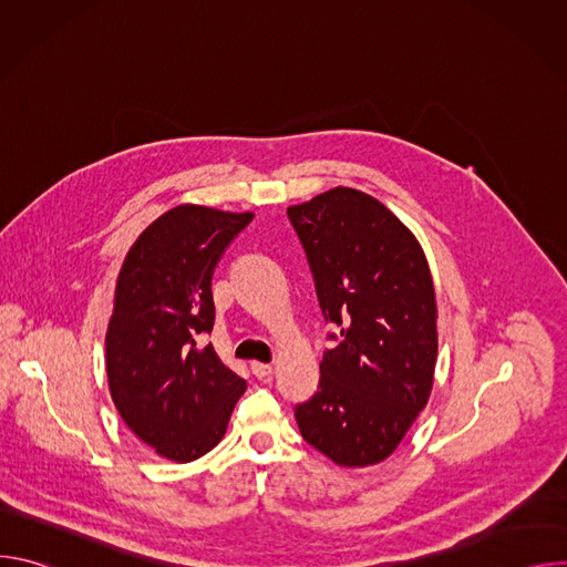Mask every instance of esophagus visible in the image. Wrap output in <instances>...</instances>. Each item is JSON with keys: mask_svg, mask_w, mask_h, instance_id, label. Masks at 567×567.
I'll return each instance as SVG.
<instances>
[{"mask_svg": "<svg viewBox=\"0 0 567 567\" xmlns=\"http://www.w3.org/2000/svg\"><path fill=\"white\" fill-rule=\"evenodd\" d=\"M251 372H254L258 379H267V377H271L274 368H271L269 363H251Z\"/></svg>", "mask_w": 567, "mask_h": 567, "instance_id": "esophagus-1", "label": "esophagus"}]
</instances>
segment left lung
Returning <instances> with one entry per match:
<instances>
[{
  "label": "left lung",
  "instance_id": "1",
  "mask_svg": "<svg viewBox=\"0 0 567 567\" xmlns=\"http://www.w3.org/2000/svg\"><path fill=\"white\" fill-rule=\"evenodd\" d=\"M334 341L300 435L341 466L385 460L424 411L437 359L435 289L415 235L381 202L332 188L287 208Z\"/></svg>",
  "mask_w": 567,
  "mask_h": 567
}]
</instances>
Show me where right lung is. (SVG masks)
Listing matches in <instances>:
<instances>
[{
  "mask_svg": "<svg viewBox=\"0 0 567 567\" xmlns=\"http://www.w3.org/2000/svg\"><path fill=\"white\" fill-rule=\"evenodd\" d=\"M251 219L177 206L138 235L118 274L105 337L110 392L130 431L175 462L208 453L247 390L206 337L215 267Z\"/></svg>",
  "mask_w": 567,
  "mask_h": 567,
  "instance_id": "obj_1",
  "label": "right lung"
}]
</instances>
